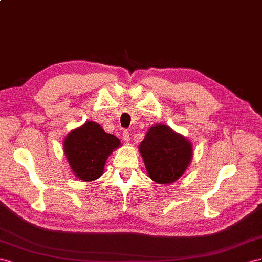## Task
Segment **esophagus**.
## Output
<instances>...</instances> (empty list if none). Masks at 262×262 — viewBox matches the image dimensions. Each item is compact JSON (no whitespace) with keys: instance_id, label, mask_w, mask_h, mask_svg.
Returning a JSON list of instances; mask_svg holds the SVG:
<instances>
[{"instance_id":"1","label":"esophagus","mask_w":262,"mask_h":262,"mask_svg":"<svg viewBox=\"0 0 262 262\" xmlns=\"http://www.w3.org/2000/svg\"><path fill=\"white\" fill-rule=\"evenodd\" d=\"M123 140L125 141L126 144H128L129 141H130V134L127 132V130H125L124 133H123Z\"/></svg>"}]
</instances>
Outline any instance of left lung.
<instances>
[{
    "mask_svg": "<svg viewBox=\"0 0 262 262\" xmlns=\"http://www.w3.org/2000/svg\"><path fill=\"white\" fill-rule=\"evenodd\" d=\"M138 149L149 178L159 184L176 182L193 157L191 141L164 124L151 126Z\"/></svg>",
    "mask_w": 262,
    "mask_h": 262,
    "instance_id": "8db88e82",
    "label": "left lung"
}]
</instances>
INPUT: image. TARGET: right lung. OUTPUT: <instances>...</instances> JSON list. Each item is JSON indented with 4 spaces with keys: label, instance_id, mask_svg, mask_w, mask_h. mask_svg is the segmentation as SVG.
Returning <instances> with one entry per match:
<instances>
[{
    "label": "right lung",
    "instance_id": "right-lung-1",
    "mask_svg": "<svg viewBox=\"0 0 262 262\" xmlns=\"http://www.w3.org/2000/svg\"><path fill=\"white\" fill-rule=\"evenodd\" d=\"M121 146V140L107 134L98 123L88 121L68 133L63 140V152L78 179L91 182L103 172L108 156Z\"/></svg>",
    "mask_w": 262,
    "mask_h": 262
}]
</instances>
